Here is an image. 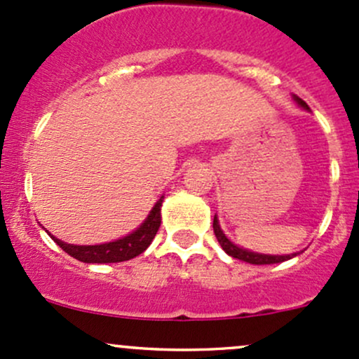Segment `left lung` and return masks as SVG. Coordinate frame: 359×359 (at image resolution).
Masks as SVG:
<instances>
[{
  "instance_id": "8db88e82",
  "label": "left lung",
  "mask_w": 359,
  "mask_h": 359,
  "mask_svg": "<svg viewBox=\"0 0 359 359\" xmlns=\"http://www.w3.org/2000/svg\"><path fill=\"white\" fill-rule=\"evenodd\" d=\"M293 100L297 102V104L300 105V107H303L305 110H310L309 105H306L300 97L293 95ZM212 230H215V235H216V238H218V242H219V245H222V249L226 252V254L230 255V257L240 259V261H243V262L255 264V266H262V264H278V262L290 261V259L297 257V255H298V252H294V254H286V255L259 254V252H252L249 249H243V247H238L237 243H233L230 238L226 237V235H224V231L222 230V226H219L218 216H216V215H215V219H212Z\"/></svg>"
}]
</instances>
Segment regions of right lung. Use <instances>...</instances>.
Listing matches in <instances>:
<instances>
[{
    "label": "right lung",
    "instance_id": "1",
    "mask_svg": "<svg viewBox=\"0 0 359 359\" xmlns=\"http://www.w3.org/2000/svg\"><path fill=\"white\" fill-rule=\"evenodd\" d=\"M165 196L156 201L155 206L151 208L149 215L147 216L143 223L131 231L126 237L114 240V242L98 243V245H74V243H66L62 240L54 237L53 233L47 231L50 238L61 247L66 254L71 257L78 259V261L86 264H109V262H122L129 261V259L136 257V255L143 254L148 249L149 243L155 238L156 231H158L161 223V203H163Z\"/></svg>",
    "mask_w": 359,
    "mask_h": 359
}]
</instances>
